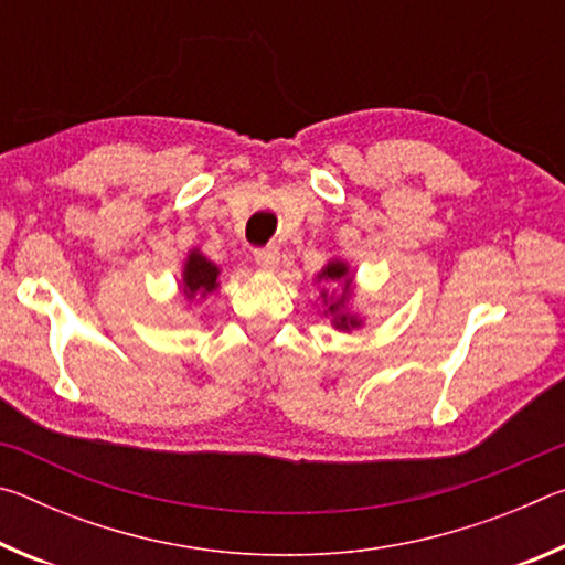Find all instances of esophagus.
<instances>
[{
    "label": "esophagus",
    "instance_id": "34e87169",
    "mask_svg": "<svg viewBox=\"0 0 565 565\" xmlns=\"http://www.w3.org/2000/svg\"><path fill=\"white\" fill-rule=\"evenodd\" d=\"M254 256H256V264L264 266V269H269V271H276V269H279L281 252H279V248H276V246L259 248V252H256Z\"/></svg>",
    "mask_w": 565,
    "mask_h": 565
}]
</instances>
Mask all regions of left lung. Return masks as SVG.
<instances>
[{"instance_id": "8db88e82", "label": "left lung", "mask_w": 565, "mask_h": 565, "mask_svg": "<svg viewBox=\"0 0 565 565\" xmlns=\"http://www.w3.org/2000/svg\"><path fill=\"white\" fill-rule=\"evenodd\" d=\"M311 281L319 286L317 303L321 306V317L329 319L333 329L341 333H353L366 323V317H361V313L353 309L356 281H353V269L347 259L331 256Z\"/></svg>"}]
</instances>
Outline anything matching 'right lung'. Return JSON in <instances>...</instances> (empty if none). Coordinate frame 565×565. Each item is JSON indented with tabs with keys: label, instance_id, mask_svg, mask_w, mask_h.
Returning <instances> with one entry per match:
<instances>
[{
	"label": "right lung",
	"instance_id": "obj_1",
	"mask_svg": "<svg viewBox=\"0 0 565 565\" xmlns=\"http://www.w3.org/2000/svg\"><path fill=\"white\" fill-rule=\"evenodd\" d=\"M218 274H222V266L206 259L202 248H189L184 264H181V279H179V291L184 296L186 303L202 306L209 296L222 289V281H218Z\"/></svg>",
	"mask_w": 565,
	"mask_h": 565
}]
</instances>
